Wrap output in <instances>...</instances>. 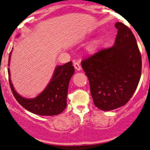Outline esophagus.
Masks as SVG:
<instances>
[{
	"label": "esophagus",
	"instance_id": "obj_1",
	"mask_svg": "<svg viewBox=\"0 0 150 150\" xmlns=\"http://www.w3.org/2000/svg\"><path fill=\"white\" fill-rule=\"evenodd\" d=\"M74 67H75V69H77L78 71H80L81 69V64H80L79 62L74 63Z\"/></svg>",
	"mask_w": 150,
	"mask_h": 150
}]
</instances>
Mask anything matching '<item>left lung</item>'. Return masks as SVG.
<instances>
[{"instance_id":"8db88e82","label":"left lung","mask_w":150,"mask_h":150,"mask_svg":"<svg viewBox=\"0 0 150 150\" xmlns=\"http://www.w3.org/2000/svg\"><path fill=\"white\" fill-rule=\"evenodd\" d=\"M115 45L82 60L93 103L104 111L122 107L134 95L142 74V55L128 27L117 22Z\"/></svg>"}]
</instances>
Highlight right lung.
<instances>
[{"label": "right lung", "mask_w": 150, "mask_h": 150, "mask_svg": "<svg viewBox=\"0 0 150 150\" xmlns=\"http://www.w3.org/2000/svg\"><path fill=\"white\" fill-rule=\"evenodd\" d=\"M10 56L11 54L8 62ZM74 72L75 68L72 66V62L58 66L46 88L37 97L31 99L19 96L15 91L10 78L8 81L13 96L24 108L39 115H57L62 112L67 107L68 86ZM8 73L9 75V69H8Z\"/></svg>", "instance_id": "1"}]
</instances>
